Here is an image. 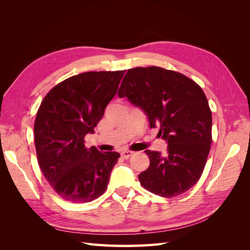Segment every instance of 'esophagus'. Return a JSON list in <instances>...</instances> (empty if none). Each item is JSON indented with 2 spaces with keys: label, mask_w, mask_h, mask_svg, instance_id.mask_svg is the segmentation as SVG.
Returning <instances> with one entry per match:
<instances>
[{
  "label": "esophagus",
  "mask_w": 250,
  "mask_h": 250,
  "mask_svg": "<svg viewBox=\"0 0 250 250\" xmlns=\"http://www.w3.org/2000/svg\"><path fill=\"white\" fill-rule=\"evenodd\" d=\"M132 154H133V152L129 150H124L121 152V155H122V157H124V158H129Z\"/></svg>",
  "instance_id": "esophagus-1"
}]
</instances>
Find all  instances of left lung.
Here are the masks:
<instances>
[{"instance_id": "obj_1", "label": "left lung", "mask_w": 250, "mask_h": 250, "mask_svg": "<svg viewBox=\"0 0 250 250\" xmlns=\"http://www.w3.org/2000/svg\"><path fill=\"white\" fill-rule=\"evenodd\" d=\"M146 113L150 128L168 144L167 153L146 150L149 168L141 185L175 197L199 180L211 144V111L201 87L185 75L158 66L128 70L118 93Z\"/></svg>"}]
</instances>
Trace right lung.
Instances as JSON below:
<instances>
[{
	"label": "right lung",
	"instance_id": "add662e5",
	"mask_svg": "<svg viewBox=\"0 0 250 250\" xmlns=\"http://www.w3.org/2000/svg\"><path fill=\"white\" fill-rule=\"evenodd\" d=\"M125 71L86 72L53 87L43 98L34 123L40 168L55 192L66 201H93L107 188L119 160L116 151L84 146V137L104 115Z\"/></svg>",
	"mask_w": 250,
	"mask_h": 250
}]
</instances>
